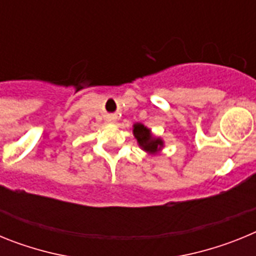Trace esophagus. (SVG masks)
<instances>
[{
  "instance_id": "34e87169",
  "label": "esophagus",
  "mask_w": 256,
  "mask_h": 256,
  "mask_svg": "<svg viewBox=\"0 0 256 256\" xmlns=\"http://www.w3.org/2000/svg\"><path fill=\"white\" fill-rule=\"evenodd\" d=\"M106 120H108V123H114V122L116 120V116H115V115H108V116H106Z\"/></svg>"
}]
</instances>
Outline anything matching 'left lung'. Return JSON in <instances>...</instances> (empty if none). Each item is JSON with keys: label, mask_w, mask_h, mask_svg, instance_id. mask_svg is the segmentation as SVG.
<instances>
[{"label": "left lung", "mask_w": 256, "mask_h": 256, "mask_svg": "<svg viewBox=\"0 0 256 256\" xmlns=\"http://www.w3.org/2000/svg\"><path fill=\"white\" fill-rule=\"evenodd\" d=\"M133 133H134L136 138L138 141L140 146L142 148L150 152H156L162 146V141L160 138H154L151 136L150 130H148L144 124L137 123L133 126Z\"/></svg>", "instance_id": "obj_1"}]
</instances>
